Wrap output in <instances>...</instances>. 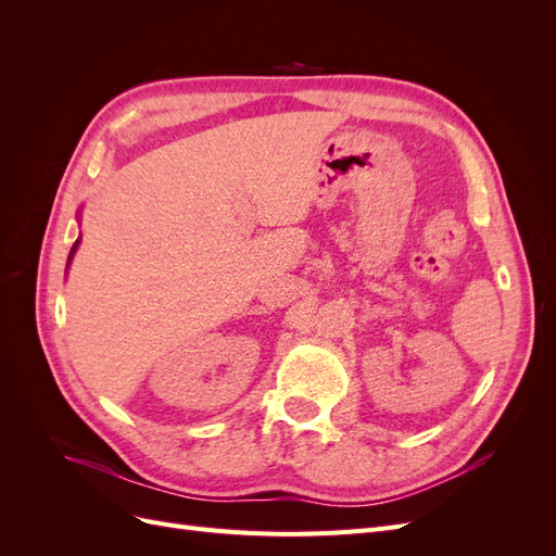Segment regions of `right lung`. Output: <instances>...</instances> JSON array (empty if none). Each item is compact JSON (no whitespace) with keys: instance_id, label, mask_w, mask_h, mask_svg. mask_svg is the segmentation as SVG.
Returning <instances> with one entry per match:
<instances>
[{"instance_id":"obj_1","label":"right lung","mask_w":556,"mask_h":556,"mask_svg":"<svg viewBox=\"0 0 556 556\" xmlns=\"http://www.w3.org/2000/svg\"><path fill=\"white\" fill-rule=\"evenodd\" d=\"M76 245H78V241H76V243H74V248H72V255H74V250H76ZM70 260H72V257H70Z\"/></svg>"}]
</instances>
